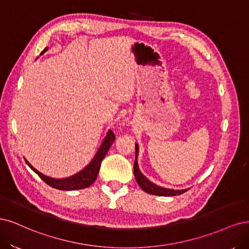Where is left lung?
<instances>
[{"mask_svg":"<svg viewBox=\"0 0 249 249\" xmlns=\"http://www.w3.org/2000/svg\"><path fill=\"white\" fill-rule=\"evenodd\" d=\"M138 155H139V145L135 142V160H134V166H133V173L136 182L140 185V187L146 191L147 194L154 195V196H180L183 192L187 191L188 189H170V188H164L161 186H158L153 182H151L149 179H147L145 176H143L138 164Z\"/></svg>","mask_w":249,"mask_h":249,"instance_id":"left-lung-1","label":"left lung"}]
</instances>
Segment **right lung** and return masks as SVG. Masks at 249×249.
I'll return each mask as SVG.
<instances>
[{"mask_svg":"<svg viewBox=\"0 0 249 249\" xmlns=\"http://www.w3.org/2000/svg\"><path fill=\"white\" fill-rule=\"evenodd\" d=\"M47 50H49V47H45V49L41 52V53H40V55L43 54ZM115 138H116L115 133L111 130H108L106 138H104V140L102 141L98 151L96 152L95 156L91 160V162L85 168H83L81 172H78L73 176H70V177H67V178L55 179L52 177H47V176H45L44 174L37 171L34 166H32L27 159L25 160L27 164L32 168V170H33L40 178H41L46 184H49V185L52 186L53 188L60 189V190L83 189V188L89 187L91 184H93L95 180L97 179L102 160L104 156H106V154L107 153V151L109 150L111 143L114 142Z\"/></svg>","mask_w":249,"mask_h":249,"instance_id":"1","label":"right lung"}]
</instances>
